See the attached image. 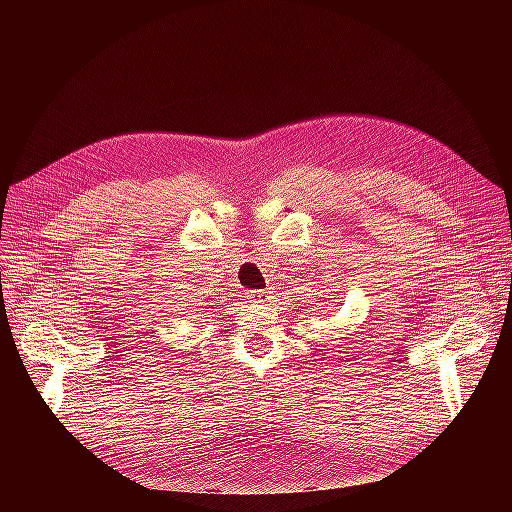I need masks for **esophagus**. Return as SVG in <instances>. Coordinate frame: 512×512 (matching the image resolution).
I'll list each match as a JSON object with an SVG mask.
<instances>
[{"label": "esophagus", "mask_w": 512, "mask_h": 512, "mask_svg": "<svg viewBox=\"0 0 512 512\" xmlns=\"http://www.w3.org/2000/svg\"><path fill=\"white\" fill-rule=\"evenodd\" d=\"M272 294L270 292H265V290H255L253 292V301L255 303H272Z\"/></svg>", "instance_id": "1"}]
</instances>
